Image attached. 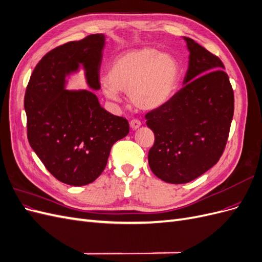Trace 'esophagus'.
<instances>
[{"label": "esophagus", "mask_w": 262, "mask_h": 262, "mask_svg": "<svg viewBox=\"0 0 262 262\" xmlns=\"http://www.w3.org/2000/svg\"><path fill=\"white\" fill-rule=\"evenodd\" d=\"M140 126H141V122L139 120H137V119H133V120L130 121V128L132 130H137L140 128Z\"/></svg>", "instance_id": "34e87169"}]
</instances>
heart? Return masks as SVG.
<instances>
[{"label": "heart", "instance_id": "heart-1", "mask_svg": "<svg viewBox=\"0 0 262 262\" xmlns=\"http://www.w3.org/2000/svg\"><path fill=\"white\" fill-rule=\"evenodd\" d=\"M181 67L175 55L145 46L126 50L113 60L106 73L102 92L110 100L126 92L130 104L141 112L165 106L175 94Z\"/></svg>", "mask_w": 262, "mask_h": 262}]
</instances>
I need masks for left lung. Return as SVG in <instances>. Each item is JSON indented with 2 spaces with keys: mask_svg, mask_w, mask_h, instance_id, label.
Wrapping results in <instances>:
<instances>
[{
  "mask_svg": "<svg viewBox=\"0 0 262 262\" xmlns=\"http://www.w3.org/2000/svg\"><path fill=\"white\" fill-rule=\"evenodd\" d=\"M182 38L189 51L184 86L165 106L145 115L155 136L148 165L169 184H186L219 162L234 115V93L223 63L193 39Z\"/></svg>",
  "mask_w": 262,
  "mask_h": 262,
  "instance_id": "8db88e82",
  "label": "left lung"
}]
</instances>
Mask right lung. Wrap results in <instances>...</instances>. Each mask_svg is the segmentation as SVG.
<instances>
[{
	"mask_svg": "<svg viewBox=\"0 0 262 262\" xmlns=\"http://www.w3.org/2000/svg\"><path fill=\"white\" fill-rule=\"evenodd\" d=\"M106 37L90 35L51 50L39 61L27 86L25 112L31 148L63 184L85 186L104 171L112 146L129 133V122L102 108L96 95L67 89L84 70L87 86L99 91Z\"/></svg>",
	"mask_w": 262,
	"mask_h": 262,
	"instance_id": "right-lung-1",
	"label": "right lung"
}]
</instances>
